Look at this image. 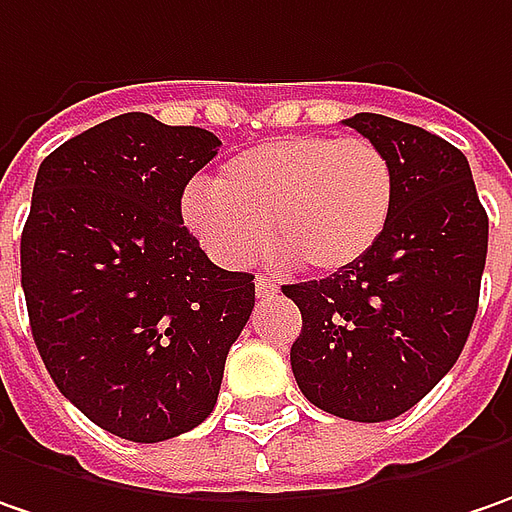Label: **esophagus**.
<instances>
[{"label": "esophagus", "mask_w": 512, "mask_h": 512, "mask_svg": "<svg viewBox=\"0 0 512 512\" xmlns=\"http://www.w3.org/2000/svg\"><path fill=\"white\" fill-rule=\"evenodd\" d=\"M255 292H257V298H272V295H278L280 292V283L278 280L266 278V275H257Z\"/></svg>", "instance_id": "obj_1"}]
</instances>
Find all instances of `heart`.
I'll return each mask as SVG.
<instances>
[{
    "mask_svg": "<svg viewBox=\"0 0 512 512\" xmlns=\"http://www.w3.org/2000/svg\"><path fill=\"white\" fill-rule=\"evenodd\" d=\"M395 209V168L364 137L295 134L240 151L212 189L183 197V220L217 260L249 263L269 229L280 255L309 272H341L378 246Z\"/></svg>",
    "mask_w": 512,
    "mask_h": 512,
    "instance_id": "obj_1",
    "label": "heart"
}]
</instances>
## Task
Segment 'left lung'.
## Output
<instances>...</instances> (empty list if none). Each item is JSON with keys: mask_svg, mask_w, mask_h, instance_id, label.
I'll use <instances>...</instances> for the list:
<instances>
[{"mask_svg": "<svg viewBox=\"0 0 512 512\" xmlns=\"http://www.w3.org/2000/svg\"><path fill=\"white\" fill-rule=\"evenodd\" d=\"M344 123L387 151L395 209L361 263L283 286L303 318L289 358L315 407L375 424L415 407L467 344L487 260V212L456 145L381 114Z\"/></svg>", "mask_w": 512, "mask_h": 512, "instance_id": "left-lung-1", "label": "left lung"}]
</instances>
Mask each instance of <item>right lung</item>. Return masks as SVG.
<instances>
[{
  "label": "right lung",
  "instance_id": "add662e5",
  "mask_svg": "<svg viewBox=\"0 0 512 512\" xmlns=\"http://www.w3.org/2000/svg\"><path fill=\"white\" fill-rule=\"evenodd\" d=\"M220 140L120 114L51 151L22 229V289L59 392L97 427L154 444L212 415L255 275L226 272L180 200Z\"/></svg>",
  "mask_w": 512,
  "mask_h": 512
}]
</instances>
